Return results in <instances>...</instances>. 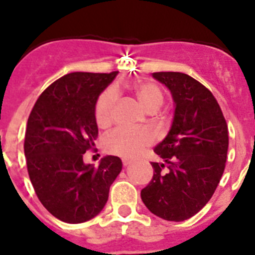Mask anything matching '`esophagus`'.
Returning <instances> with one entry per match:
<instances>
[{"label":"esophagus","instance_id":"obj_1","mask_svg":"<svg viewBox=\"0 0 255 255\" xmlns=\"http://www.w3.org/2000/svg\"><path fill=\"white\" fill-rule=\"evenodd\" d=\"M122 162H123V165H125V166H128V165H129L130 162H132V160H129V159H127V157H125V159H122Z\"/></svg>","mask_w":255,"mask_h":255}]
</instances>
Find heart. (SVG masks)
Masks as SVG:
<instances>
[{
  "label": "heart",
  "mask_w": 255,
  "mask_h": 255,
  "mask_svg": "<svg viewBox=\"0 0 255 255\" xmlns=\"http://www.w3.org/2000/svg\"><path fill=\"white\" fill-rule=\"evenodd\" d=\"M142 107L150 113L159 111L164 103V94L157 85L152 82L141 81L132 86ZM117 104V93L113 89H108L98 98L95 104V119L99 127H107L112 123L114 109ZM153 142V134L148 129H126L116 128L108 133L103 139L104 148L109 153L126 157H132L141 153L144 148Z\"/></svg>",
  "instance_id": "obj_1"
}]
</instances>
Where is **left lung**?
Wrapping results in <instances>:
<instances>
[{"label":"left lung","instance_id":"1","mask_svg":"<svg viewBox=\"0 0 255 255\" xmlns=\"http://www.w3.org/2000/svg\"><path fill=\"white\" fill-rule=\"evenodd\" d=\"M175 102L170 132L155 147L164 164L141 190L146 207L167 221H184L205 207L228 159L229 129L221 108L205 85L182 72H153Z\"/></svg>","mask_w":255,"mask_h":255}]
</instances>
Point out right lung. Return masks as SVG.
Masks as SVG:
<instances>
[{"label": "right lung", "instance_id": "add662e5", "mask_svg": "<svg viewBox=\"0 0 255 255\" xmlns=\"http://www.w3.org/2000/svg\"><path fill=\"white\" fill-rule=\"evenodd\" d=\"M117 73H67L40 94L27 119L24 152L29 178L42 205L63 222L95 217L122 170L117 156H105L98 167L82 159L98 138V96Z\"/></svg>", "mask_w": 255, "mask_h": 255}]
</instances>
